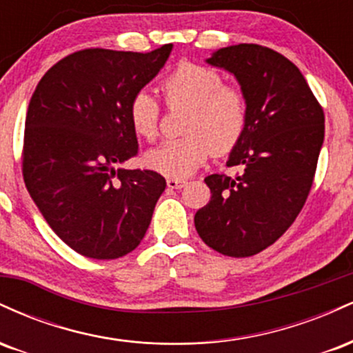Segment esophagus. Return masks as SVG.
Instances as JSON below:
<instances>
[{"instance_id": "34e87169", "label": "esophagus", "mask_w": 353, "mask_h": 353, "mask_svg": "<svg viewBox=\"0 0 353 353\" xmlns=\"http://www.w3.org/2000/svg\"><path fill=\"white\" fill-rule=\"evenodd\" d=\"M185 184H188V182L182 181V179H172V177H169V179H168V188L169 189H182Z\"/></svg>"}]
</instances>
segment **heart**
<instances>
[{"label":"heart","mask_w":353,"mask_h":353,"mask_svg":"<svg viewBox=\"0 0 353 353\" xmlns=\"http://www.w3.org/2000/svg\"><path fill=\"white\" fill-rule=\"evenodd\" d=\"M169 106L188 108L184 132L144 154L151 171L172 179L188 177L205 163L210 151L228 154L241 143L249 121L244 92L225 86L217 71L199 64L184 63L163 83ZM161 109L149 91H137L129 103V121L137 136L152 141L159 132Z\"/></svg>","instance_id":"heart-1"}]
</instances>
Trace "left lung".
I'll return each mask as SVG.
<instances>
[{
    "instance_id": "8db88e82",
    "label": "left lung",
    "mask_w": 353,
    "mask_h": 353,
    "mask_svg": "<svg viewBox=\"0 0 353 353\" xmlns=\"http://www.w3.org/2000/svg\"><path fill=\"white\" fill-rule=\"evenodd\" d=\"M205 63L237 79L249 121L228 161L244 172L205 177L210 201L194 224L214 250L249 257L272 245L305 204L325 119L302 72L277 51L236 44L214 51Z\"/></svg>"
}]
</instances>
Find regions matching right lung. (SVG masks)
<instances>
[{"instance_id": "1", "label": "right lung", "mask_w": 353, "mask_h": 353, "mask_svg": "<svg viewBox=\"0 0 353 353\" xmlns=\"http://www.w3.org/2000/svg\"><path fill=\"white\" fill-rule=\"evenodd\" d=\"M172 51L84 50L56 63L36 86L24 124L23 177L64 244L91 259L134 250L165 179L124 169L137 154L129 103Z\"/></svg>"}]
</instances>
